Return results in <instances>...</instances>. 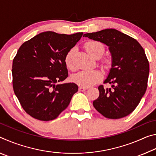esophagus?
Segmentation results:
<instances>
[{
    "mask_svg": "<svg viewBox=\"0 0 156 156\" xmlns=\"http://www.w3.org/2000/svg\"><path fill=\"white\" fill-rule=\"evenodd\" d=\"M87 89V88L84 87H79V88H78L79 91H85Z\"/></svg>",
    "mask_w": 156,
    "mask_h": 156,
    "instance_id": "obj_1",
    "label": "esophagus"
}]
</instances>
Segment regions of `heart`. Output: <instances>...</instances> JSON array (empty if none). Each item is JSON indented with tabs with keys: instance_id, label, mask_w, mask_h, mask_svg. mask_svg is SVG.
Returning <instances> with one entry per match:
<instances>
[{
	"instance_id": "obj_1",
	"label": "heart",
	"mask_w": 156,
	"mask_h": 156,
	"mask_svg": "<svg viewBox=\"0 0 156 156\" xmlns=\"http://www.w3.org/2000/svg\"><path fill=\"white\" fill-rule=\"evenodd\" d=\"M84 48L92 57L98 58L103 55L105 52V47L103 44L98 41H91L86 43ZM75 54V49H71L65 57V63L67 67L69 69H73V56ZM102 63L108 67L111 64L110 59H104ZM103 75L99 70H84L74 73L71 77V80L80 87H90L94 85L102 80Z\"/></svg>"
}]
</instances>
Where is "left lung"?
<instances>
[{
	"label": "left lung",
	"instance_id": "obj_1",
	"mask_svg": "<svg viewBox=\"0 0 156 156\" xmlns=\"http://www.w3.org/2000/svg\"><path fill=\"white\" fill-rule=\"evenodd\" d=\"M83 36L105 44L112 55V68L104 81L112 88L98 87L100 95L94 107L110 119L125 117L133 112L147 90L149 65L144 49L136 39L114 29Z\"/></svg>",
	"mask_w": 156,
	"mask_h": 156
}]
</instances>
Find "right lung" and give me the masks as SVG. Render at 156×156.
I'll use <instances>...</instances> for the list:
<instances>
[{
    "mask_svg": "<svg viewBox=\"0 0 156 156\" xmlns=\"http://www.w3.org/2000/svg\"><path fill=\"white\" fill-rule=\"evenodd\" d=\"M83 34L45 31L18 49L13 60V88L23 109L31 117L43 121L56 119L78 91L75 83H59L68 77L66 54Z\"/></svg>",
    "mask_w": 156,
    "mask_h": 156,
    "instance_id": "add662e5",
    "label": "right lung"
}]
</instances>
